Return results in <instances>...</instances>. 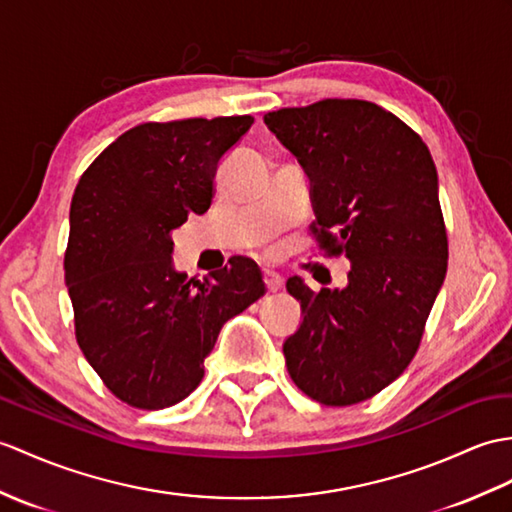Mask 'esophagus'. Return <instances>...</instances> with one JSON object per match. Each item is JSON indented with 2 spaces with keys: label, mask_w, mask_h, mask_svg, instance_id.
<instances>
[{
  "label": "esophagus",
  "mask_w": 512,
  "mask_h": 512,
  "mask_svg": "<svg viewBox=\"0 0 512 512\" xmlns=\"http://www.w3.org/2000/svg\"><path fill=\"white\" fill-rule=\"evenodd\" d=\"M264 283H266V288H268L270 292H277V290H281L283 277L277 275L275 270H264Z\"/></svg>",
  "instance_id": "34e87169"
}]
</instances>
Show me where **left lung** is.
Wrapping results in <instances>:
<instances>
[{"label": "left lung", "mask_w": 512, "mask_h": 512, "mask_svg": "<svg viewBox=\"0 0 512 512\" xmlns=\"http://www.w3.org/2000/svg\"><path fill=\"white\" fill-rule=\"evenodd\" d=\"M264 122L310 178L320 251L351 264L342 290L285 283L303 314L283 342L285 366L307 397L353 406L406 371L445 281L436 165L410 126L366 100H320Z\"/></svg>", "instance_id": "1"}]
</instances>
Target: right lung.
Listing matches in <instances>:
<instances>
[{"label": "right lung", "instance_id": "obj_1", "mask_svg": "<svg viewBox=\"0 0 512 512\" xmlns=\"http://www.w3.org/2000/svg\"><path fill=\"white\" fill-rule=\"evenodd\" d=\"M251 126V115L139 124L76 185L65 253L76 340L128 406L161 410L194 392L222 325L266 292L248 257L202 281L172 264V231L209 209L222 157Z\"/></svg>", "mask_w": 512, "mask_h": 512}]
</instances>
